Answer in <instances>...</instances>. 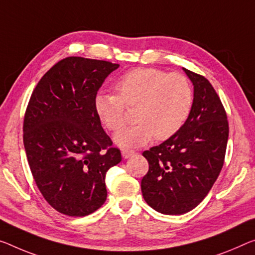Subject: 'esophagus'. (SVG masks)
<instances>
[{
  "label": "esophagus",
  "instance_id": "esophagus-1",
  "mask_svg": "<svg viewBox=\"0 0 255 255\" xmlns=\"http://www.w3.org/2000/svg\"><path fill=\"white\" fill-rule=\"evenodd\" d=\"M135 154L134 150H131V149H123L122 150V156L124 158H130L131 156H133Z\"/></svg>",
  "mask_w": 255,
  "mask_h": 255
}]
</instances>
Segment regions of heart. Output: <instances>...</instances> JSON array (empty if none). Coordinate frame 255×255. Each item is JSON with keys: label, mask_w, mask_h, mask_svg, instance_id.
I'll return each instance as SVG.
<instances>
[{"label": "heart", "mask_w": 255, "mask_h": 255, "mask_svg": "<svg viewBox=\"0 0 255 255\" xmlns=\"http://www.w3.org/2000/svg\"><path fill=\"white\" fill-rule=\"evenodd\" d=\"M115 90L117 95L98 93L95 111L109 131H117L125 122V106H136V123L115 135V142L125 148L143 146L154 136H173L185 125L194 104L193 88L185 75L156 68L128 70L116 81Z\"/></svg>", "instance_id": "heart-1"}]
</instances>
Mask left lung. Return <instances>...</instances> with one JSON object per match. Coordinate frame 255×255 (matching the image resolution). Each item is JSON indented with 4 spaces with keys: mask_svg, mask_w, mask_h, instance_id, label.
<instances>
[{
    "mask_svg": "<svg viewBox=\"0 0 255 255\" xmlns=\"http://www.w3.org/2000/svg\"><path fill=\"white\" fill-rule=\"evenodd\" d=\"M194 85V104L178 133L144 150L149 170L141 180L147 204L180 215L195 209L212 188L225 162L229 135L220 98L204 76L183 68Z\"/></svg>",
    "mask_w": 255,
    "mask_h": 255,
    "instance_id": "8db88e82",
    "label": "left lung"
}]
</instances>
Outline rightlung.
Returning <instances> with one entry per match:
<instances>
[{
    "label": "right lung",
    "mask_w": 255,
    "mask_h": 255,
    "mask_svg": "<svg viewBox=\"0 0 255 255\" xmlns=\"http://www.w3.org/2000/svg\"><path fill=\"white\" fill-rule=\"evenodd\" d=\"M119 67L65 58L43 75L27 106L23 146L33 178L45 201L68 217H85L104 204L106 173L122 160L95 111L98 90Z\"/></svg>",
    "instance_id": "right-lung-1"
}]
</instances>
